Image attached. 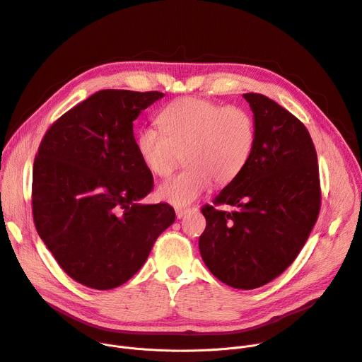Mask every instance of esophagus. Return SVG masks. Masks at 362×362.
Instances as JSON below:
<instances>
[{
  "mask_svg": "<svg viewBox=\"0 0 362 362\" xmlns=\"http://www.w3.org/2000/svg\"><path fill=\"white\" fill-rule=\"evenodd\" d=\"M192 208H176V216L177 218H183L186 214H190Z\"/></svg>",
  "mask_w": 362,
  "mask_h": 362,
  "instance_id": "1",
  "label": "esophagus"
}]
</instances>
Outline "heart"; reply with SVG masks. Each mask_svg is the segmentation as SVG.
Instances as JSON below:
<instances>
[{"label":"heart","instance_id":"obj_1","mask_svg":"<svg viewBox=\"0 0 362 362\" xmlns=\"http://www.w3.org/2000/svg\"><path fill=\"white\" fill-rule=\"evenodd\" d=\"M161 128H142L136 151L157 177H167L180 164L186 168L158 187V197L176 206L198 199L212 182L228 185L247 165L256 139L255 119L245 107L202 98H183L158 115Z\"/></svg>","mask_w":362,"mask_h":362}]
</instances>
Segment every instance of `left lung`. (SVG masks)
<instances>
[{"label":"left lung","instance_id":"1","mask_svg":"<svg viewBox=\"0 0 362 362\" xmlns=\"http://www.w3.org/2000/svg\"><path fill=\"white\" fill-rule=\"evenodd\" d=\"M243 98L255 115V148L214 205L201 208L206 227L199 252L215 278L255 290L296 260L317 221L322 190L315 144L301 120L263 94Z\"/></svg>","mask_w":362,"mask_h":362}]
</instances>
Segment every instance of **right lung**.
<instances>
[{"label": "right lung", "instance_id": "right-lung-1", "mask_svg": "<svg viewBox=\"0 0 362 362\" xmlns=\"http://www.w3.org/2000/svg\"><path fill=\"white\" fill-rule=\"evenodd\" d=\"M160 91L100 90L46 131L33 164L32 211L39 237L74 281L112 290L146 263L175 223L164 202L146 205L154 186L132 129Z\"/></svg>", "mask_w": 362, "mask_h": 362}]
</instances>
